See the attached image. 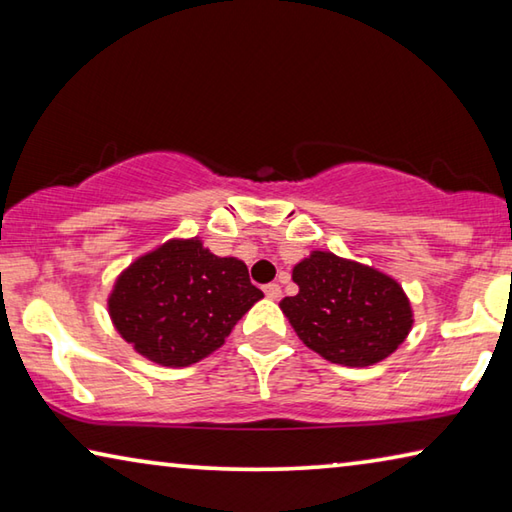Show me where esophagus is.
Wrapping results in <instances>:
<instances>
[{
    "mask_svg": "<svg viewBox=\"0 0 512 512\" xmlns=\"http://www.w3.org/2000/svg\"><path fill=\"white\" fill-rule=\"evenodd\" d=\"M264 293H266V298H271V300H277L282 296V289H280V284H275V282H271V284H266L264 287Z\"/></svg>",
    "mask_w": 512,
    "mask_h": 512,
    "instance_id": "obj_1",
    "label": "esophagus"
}]
</instances>
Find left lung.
<instances>
[{
    "mask_svg": "<svg viewBox=\"0 0 512 512\" xmlns=\"http://www.w3.org/2000/svg\"><path fill=\"white\" fill-rule=\"evenodd\" d=\"M298 293L280 307L300 341L332 363L363 368L393 354L413 325L400 284L377 268L314 250L293 266Z\"/></svg>",
    "mask_w": 512,
    "mask_h": 512,
    "instance_id": "8db88e82",
    "label": "left lung"
}]
</instances>
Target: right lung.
<instances>
[{"instance_id":"1","label":"right lung","mask_w":512,"mask_h":512,"mask_svg":"<svg viewBox=\"0 0 512 512\" xmlns=\"http://www.w3.org/2000/svg\"><path fill=\"white\" fill-rule=\"evenodd\" d=\"M264 293L237 257L201 239H171L126 268L108 298L121 339L153 363L183 368L205 359Z\"/></svg>"}]
</instances>
